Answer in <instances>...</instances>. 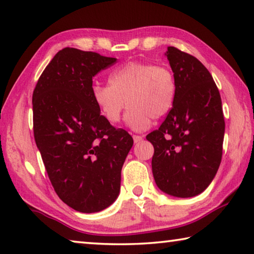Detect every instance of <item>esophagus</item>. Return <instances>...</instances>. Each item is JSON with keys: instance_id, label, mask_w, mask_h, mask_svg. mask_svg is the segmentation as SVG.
I'll use <instances>...</instances> for the list:
<instances>
[{"instance_id": "esophagus-1", "label": "esophagus", "mask_w": 254, "mask_h": 254, "mask_svg": "<svg viewBox=\"0 0 254 254\" xmlns=\"http://www.w3.org/2000/svg\"><path fill=\"white\" fill-rule=\"evenodd\" d=\"M133 140H134V143H137V142H140L141 140H142V136L134 134V135H133Z\"/></svg>"}]
</instances>
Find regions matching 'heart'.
<instances>
[{
	"label": "heart",
	"instance_id": "obj_1",
	"mask_svg": "<svg viewBox=\"0 0 254 254\" xmlns=\"http://www.w3.org/2000/svg\"><path fill=\"white\" fill-rule=\"evenodd\" d=\"M177 95L174 71L148 62H130L109 76V85H94L93 101L107 122L117 124L128 107L127 122L135 131L147 128L173 109Z\"/></svg>",
	"mask_w": 254,
	"mask_h": 254
}]
</instances>
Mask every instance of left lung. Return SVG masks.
I'll return each instance as SVG.
<instances>
[{
  "label": "left lung",
  "instance_id": "obj_1",
  "mask_svg": "<svg viewBox=\"0 0 254 254\" xmlns=\"http://www.w3.org/2000/svg\"><path fill=\"white\" fill-rule=\"evenodd\" d=\"M167 58L177 80L173 109L150 132L157 186L175 197H192L212 183L222 160L225 121L218 88L194 56L168 47Z\"/></svg>",
  "mask_w": 254,
  "mask_h": 254
}]
</instances>
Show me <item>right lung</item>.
<instances>
[{
	"instance_id": "add662e5",
	"label": "right lung",
	"mask_w": 254,
	"mask_h": 254,
	"mask_svg": "<svg viewBox=\"0 0 254 254\" xmlns=\"http://www.w3.org/2000/svg\"><path fill=\"white\" fill-rule=\"evenodd\" d=\"M117 63L93 51L64 48L42 71L32 94L33 134L59 198L81 213L117 199L133 139L102 117L93 77Z\"/></svg>"
}]
</instances>
